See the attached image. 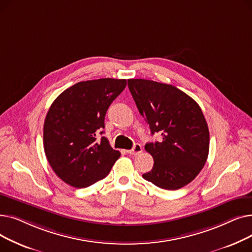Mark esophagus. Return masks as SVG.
I'll use <instances>...</instances> for the list:
<instances>
[{"instance_id": "obj_1", "label": "esophagus", "mask_w": 252, "mask_h": 252, "mask_svg": "<svg viewBox=\"0 0 252 252\" xmlns=\"http://www.w3.org/2000/svg\"><path fill=\"white\" fill-rule=\"evenodd\" d=\"M126 152H127L128 154H130V155H137V154H139V153L142 152V146H141L140 144H135L133 149L127 150Z\"/></svg>"}]
</instances>
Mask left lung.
Returning <instances> with one entry per match:
<instances>
[{
	"instance_id": "obj_1",
	"label": "left lung",
	"mask_w": 252,
	"mask_h": 252,
	"mask_svg": "<svg viewBox=\"0 0 252 252\" xmlns=\"http://www.w3.org/2000/svg\"><path fill=\"white\" fill-rule=\"evenodd\" d=\"M140 114L159 142L145 145L154 159L143 178L165 190H178L203 168L209 151V130L199 105L178 88L149 79H127Z\"/></svg>"
}]
</instances>
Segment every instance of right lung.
I'll return each mask as SVG.
<instances>
[{
  "label": "right lung",
  "instance_id": "right-lung-1",
  "mask_svg": "<svg viewBox=\"0 0 252 252\" xmlns=\"http://www.w3.org/2000/svg\"><path fill=\"white\" fill-rule=\"evenodd\" d=\"M126 79L100 78L66 89L52 103L44 124V150L55 174L74 188L104 179L121 152L112 149L104 133V119Z\"/></svg>",
  "mask_w": 252,
  "mask_h": 252
}]
</instances>
